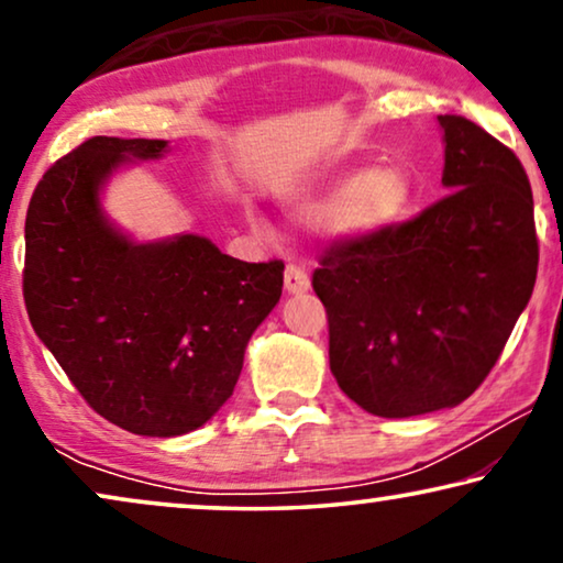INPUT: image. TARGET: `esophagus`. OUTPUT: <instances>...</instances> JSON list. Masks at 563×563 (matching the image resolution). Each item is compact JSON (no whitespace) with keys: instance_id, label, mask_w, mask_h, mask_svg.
Returning a JSON list of instances; mask_svg holds the SVG:
<instances>
[{"instance_id":"obj_1","label":"esophagus","mask_w":563,"mask_h":563,"mask_svg":"<svg viewBox=\"0 0 563 563\" xmlns=\"http://www.w3.org/2000/svg\"><path fill=\"white\" fill-rule=\"evenodd\" d=\"M284 289H287L289 295H299V291L310 289V276H307L305 266L287 264V268H284Z\"/></svg>"}]
</instances>
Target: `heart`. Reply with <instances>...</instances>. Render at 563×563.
<instances>
[{
    "label": "heart",
    "instance_id": "b5f03b06",
    "mask_svg": "<svg viewBox=\"0 0 563 563\" xmlns=\"http://www.w3.org/2000/svg\"><path fill=\"white\" fill-rule=\"evenodd\" d=\"M412 202V184L397 166H376L338 179L325 195L307 202L299 218L307 222L333 220L338 233L366 238L402 220Z\"/></svg>",
    "mask_w": 563,
    "mask_h": 563
}]
</instances>
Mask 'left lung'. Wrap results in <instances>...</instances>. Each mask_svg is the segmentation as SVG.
I'll use <instances>...</instances> for the list:
<instances>
[{
  "instance_id": "left-lung-1",
  "label": "left lung",
  "mask_w": 563,
  "mask_h": 563,
  "mask_svg": "<svg viewBox=\"0 0 563 563\" xmlns=\"http://www.w3.org/2000/svg\"><path fill=\"white\" fill-rule=\"evenodd\" d=\"M438 122L449 195L382 233L335 241L312 272L330 372L379 418L472 397L536 287L533 191L520 158L472 120Z\"/></svg>"
}]
</instances>
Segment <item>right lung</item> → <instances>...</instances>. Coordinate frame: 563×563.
<instances>
[{
  "label": "right lung",
  "mask_w": 563,
  "mask_h": 563,
  "mask_svg": "<svg viewBox=\"0 0 563 563\" xmlns=\"http://www.w3.org/2000/svg\"><path fill=\"white\" fill-rule=\"evenodd\" d=\"M164 151L97 135L60 156L30 199L22 268L30 322L87 405L156 438L197 430L225 405L284 284L279 258L249 264L199 235L133 243L104 220L107 176Z\"/></svg>",
  "instance_id": "1"
}]
</instances>
